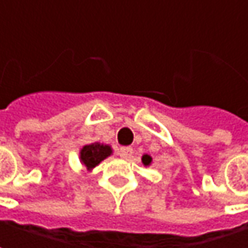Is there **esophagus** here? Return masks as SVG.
Listing matches in <instances>:
<instances>
[{
  "label": "esophagus",
  "mask_w": 248,
  "mask_h": 248,
  "mask_svg": "<svg viewBox=\"0 0 248 248\" xmlns=\"http://www.w3.org/2000/svg\"><path fill=\"white\" fill-rule=\"evenodd\" d=\"M132 153H134V150H132V148H129V146H123L119 150V155L123 158H129L132 156Z\"/></svg>",
  "instance_id": "1"
}]
</instances>
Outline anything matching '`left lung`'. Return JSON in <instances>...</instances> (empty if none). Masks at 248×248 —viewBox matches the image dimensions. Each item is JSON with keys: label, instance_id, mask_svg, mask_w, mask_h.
<instances>
[{"label": "left lung", "instance_id": "1", "mask_svg": "<svg viewBox=\"0 0 248 248\" xmlns=\"http://www.w3.org/2000/svg\"><path fill=\"white\" fill-rule=\"evenodd\" d=\"M142 161H143V164H145V166H149V164H150V161H152V158H150V156H148V155H145V156L142 157Z\"/></svg>", "mask_w": 248, "mask_h": 248}]
</instances>
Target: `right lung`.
<instances>
[{
	"label": "right lung",
	"instance_id": "right-lung-1",
	"mask_svg": "<svg viewBox=\"0 0 248 248\" xmlns=\"http://www.w3.org/2000/svg\"><path fill=\"white\" fill-rule=\"evenodd\" d=\"M111 149L108 145H100V143H91L81 149V161L87 168H93L99 164L102 160L110 156Z\"/></svg>",
	"mask_w": 248,
	"mask_h": 248
}]
</instances>
